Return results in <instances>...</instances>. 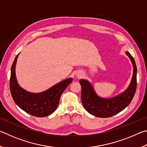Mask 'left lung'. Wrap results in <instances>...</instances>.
Here are the masks:
<instances>
[{
	"label": "left lung",
	"mask_w": 147,
	"mask_h": 147,
	"mask_svg": "<svg viewBox=\"0 0 147 147\" xmlns=\"http://www.w3.org/2000/svg\"><path fill=\"white\" fill-rule=\"evenodd\" d=\"M126 53L132 62L134 72L130 86L123 93L113 98H102L96 95L88 81L80 80L82 102L84 108L91 115L101 118L110 117L123 111L132 100L137 87V67L133 57L128 52Z\"/></svg>",
	"instance_id": "left-lung-1"
}]
</instances>
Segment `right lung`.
I'll return each mask as SVG.
<instances>
[{"mask_svg":"<svg viewBox=\"0 0 147 147\" xmlns=\"http://www.w3.org/2000/svg\"><path fill=\"white\" fill-rule=\"evenodd\" d=\"M19 54L15 58L11 69L9 88L13 100L20 108L30 115L43 117L53 113L56 110L61 94L73 78H67L40 93L27 92L18 85L16 77V64Z\"/></svg>","mask_w":147,"mask_h":147,"instance_id":"1","label":"right lung"}]
</instances>
